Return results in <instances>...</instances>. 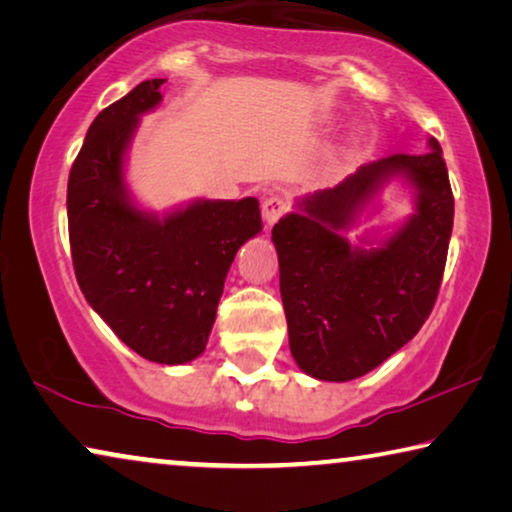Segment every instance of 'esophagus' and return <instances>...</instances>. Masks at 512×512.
I'll list each match as a JSON object with an SVG mask.
<instances>
[{"label":"esophagus","instance_id":"1","mask_svg":"<svg viewBox=\"0 0 512 512\" xmlns=\"http://www.w3.org/2000/svg\"><path fill=\"white\" fill-rule=\"evenodd\" d=\"M289 212V202L282 198V196H271L264 200L262 205V214H264V221L273 225L275 221H278L280 216H285Z\"/></svg>","mask_w":512,"mask_h":512}]
</instances>
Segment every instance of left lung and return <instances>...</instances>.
<instances>
[{
	"label": "left lung",
	"instance_id": "obj_1",
	"mask_svg": "<svg viewBox=\"0 0 512 512\" xmlns=\"http://www.w3.org/2000/svg\"><path fill=\"white\" fill-rule=\"evenodd\" d=\"M364 164L280 218L273 243L289 348L319 380L360 378L410 342L433 312L453 230L442 148ZM394 176L416 186L418 212L380 249L351 247L343 232Z\"/></svg>",
	"mask_w": 512,
	"mask_h": 512
}]
</instances>
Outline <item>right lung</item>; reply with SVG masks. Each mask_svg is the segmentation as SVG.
<instances>
[{"label": "right lung", "instance_id": "add662e5", "mask_svg": "<svg viewBox=\"0 0 512 512\" xmlns=\"http://www.w3.org/2000/svg\"><path fill=\"white\" fill-rule=\"evenodd\" d=\"M164 81H141L88 127L70 168L68 232L88 305L141 358L184 364L205 351L225 275L262 216L257 198L196 200L164 218L134 205L125 152Z\"/></svg>", "mask_w": 512, "mask_h": 512}]
</instances>
